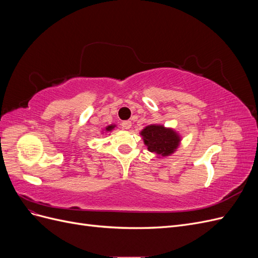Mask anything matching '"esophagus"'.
Wrapping results in <instances>:
<instances>
[{
    "label": "esophagus",
    "instance_id": "obj_1",
    "mask_svg": "<svg viewBox=\"0 0 258 258\" xmlns=\"http://www.w3.org/2000/svg\"><path fill=\"white\" fill-rule=\"evenodd\" d=\"M121 127H122L123 129H130V127H131V121H129V120L122 121V122H121Z\"/></svg>",
    "mask_w": 258,
    "mask_h": 258
}]
</instances>
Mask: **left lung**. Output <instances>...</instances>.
Instances as JSON below:
<instances>
[{"label":"left lung","instance_id":"left-lung-1","mask_svg":"<svg viewBox=\"0 0 258 258\" xmlns=\"http://www.w3.org/2000/svg\"><path fill=\"white\" fill-rule=\"evenodd\" d=\"M141 135L148 151L161 156L172 154L179 143V138L175 132L162 126L151 124L143 129Z\"/></svg>","mask_w":258,"mask_h":258}]
</instances>
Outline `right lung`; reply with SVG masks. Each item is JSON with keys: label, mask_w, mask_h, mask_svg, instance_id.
<instances>
[{"label": "right lung", "mask_w": 258, "mask_h": 258, "mask_svg": "<svg viewBox=\"0 0 258 258\" xmlns=\"http://www.w3.org/2000/svg\"><path fill=\"white\" fill-rule=\"evenodd\" d=\"M113 128H114V126H108V127L106 128V130H107V131H111Z\"/></svg>", "instance_id": "obj_1"}]
</instances>
